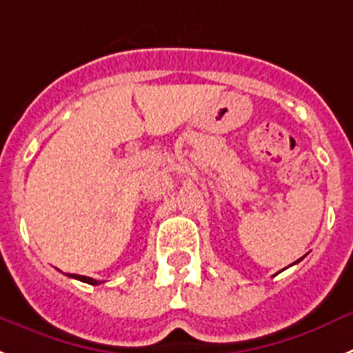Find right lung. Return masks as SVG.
<instances>
[{"label": "right lung", "mask_w": 353, "mask_h": 353, "mask_svg": "<svg viewBox=\"0 0 353 353\" xmlns=\"http://www.w3.org/2000/svg\"><path fill=\"white\" fill-rule=\"evenodd\" d=\"M69 277H74V279H78V281H83V283H87V284H92V286H96V284H99L96 281V279H92V277H85V275H74V274H70Z\"/></svg>", "instance_id": "right-lung-1"}]
</instances>
